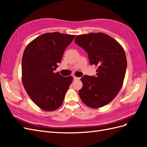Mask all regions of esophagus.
I'll list each match as a JSON object with an SVG mask.
<instances>
[{
	"mask_svg": "<svg viewBox=\"0 0 147 147\" xmlns=\"http://www.w3.org/2000/svg\"><path fill=\"white\" fill-rule=\"evenodd\" d=\"M73 77H74V80H80V78H79V77H77L75 76H74Z\"/></svg>",
	"mask_w": 147,
	"mask_h": 147,
	"instance_id": "obj_1",
	"label": "esophagus"
}]
</instances>
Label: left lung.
<instances>
[{
	"label": "left lung",
	"instance_id": "obj_1",
	"mask_svg": "<svg viewBox=\"0 0 147 147\" xmlns=\"http://www.w3.org/2000/svg\"><path fill=\"white\" fill-rule=\"evenodd\" d=\"M75 43L87 52L96 76L84 75L79 90L82 102L90 107H102L112 101L122 87L127 67L125 52L114 38L104 33L80 35Z\"/></svg>",
	"mask_w": 147,
	"mask_h": 147
}]
</instances>
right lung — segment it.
<instances>
[{"instance_id":"add662e5","label":"right lung","mask_w":147,"mask_h":147,"mask_svg":"<svg viewBox=\"0 0 147 147\" xmlns=\"http://www.w3.org/2000/svg\"><path fill=\"white\" fill-rule=\"evenodd\" d=\"M75 35L45 33L26 47L22 57V82L30 99L40 108L53 111L63 104L73 77L54 70Z\"/></svg>"}]
</instances>
